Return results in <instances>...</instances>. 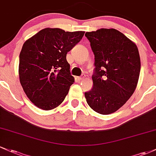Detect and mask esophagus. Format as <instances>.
Returning a JSON list of instances; mask_svg holds the SVG:
<instances>
[{"label": "esophagus", "mask_w": 156, "mask_h": 156, "mask_svg": "<svg viewBox=\"0 0 156 156\" xmlns=\"http://www.w3.org/2000/svg\"><path fill=\"white\" fill-rule=\"evenodd\" d=\"M85 77H86V75H82L81 76H79V77H77V78H78V80H79V81H81V80H83V79H84V78Z\"/></svg>", "instance_id": "obj_1"}]
</instances>
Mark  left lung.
<instances>
[{
  "mask_svg": "<svg viewBox=\"0 0 156 156\" xmlns=\"http://www.w3.org/2000/svg\"><path fill=\"white\" fill-rule=\"evenodd\" d=\"M95 55L93 87L87 102L102 115L115 112L129 100L138 83L141 60L137 46L115 29L86 32Z\"/></svg>",
  "mask_w": 156,
  "mask_h": 156,
  "instance_id": "8db88e82",
  "label": "left lung"
}]
</instances>
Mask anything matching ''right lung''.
Listing matches in <instances>:
<instances>
[{"instance_id": "1", "label": "right lung", "mask_w": 156, "mask_h": 156, "mask_svg": "<svg viewBox=\"0 0 156 156\" xmlns=\"http://www.w3.org/2000/svg\"><path fill=\"white\" fill-rule=\"evenodd\" d=\"M84 32L45 28L23 44L19 56L20 82L37 107L50 110L64 101L75 81L66 54L81 40Z\"/></svg>"}]
</instances>
